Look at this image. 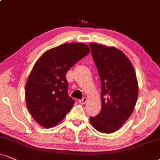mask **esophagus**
<instances>
[{"instance_id": "obj_1", "label": "esophagus", "mask_w": 160, "mask_h": 160, "mask_svg": "<svg viewBox=\"0 0 160 160\" xmlns=\"http://www.w3.org/2000/svg\"><path fill=\"white\" fill-rule=\"evenodd\" d=\"M86 101H87L86 98H83L81 100H79V103H80V104H84V103H86Z\"/></svg>"}]
</instances>
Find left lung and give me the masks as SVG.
<instances>
[{"mask_svg": "<svg viewBox=\"0 0 160 160\" xmlns=\"http://www.w3.org/2000/svg\"><path fill=\"white\" fill-rule=\"evenodd\" d=\"M101 84V111L90 122L98 131L112 133L130 118L137 101L138 87L133 67L120 50L89 45Z\"/></svg>", "mask_w": 160, "mask_h": 160, "instance_id": "left-lung-1", "label": "left lung"}]
</instances>
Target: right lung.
<instances>
[{
  "instance_id": "obj_1",
  "label": "right lung",
  "mask_w": 160,
  "mask_h": 160,
  "mask_svg": "<svg viewBox=\"0 0 160 160\" xmlns=\"http://www.w3.org/2000/svg\"><path fill=\"white\" fill-rule=\"evenodd\" d=\"M90 52L82 43H66L44 53L34 65L25 87L27 107L44 128L56 126L74 104L68 95L66 73Z\"/></svg>"
}]
</instances>
